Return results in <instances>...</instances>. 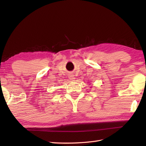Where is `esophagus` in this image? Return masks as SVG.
<instances>
[{"label":"esophagus","instance_id":"esophagus-1","mask_svg":"<svg viewBox=\"0 0 146 146\" xmlns=\"http://www.w3.org/2000/svg\"><path fill=\"white\" fill-rule=\"evenodd\" d=\"M68 78H69V79L71 80H74L75 79V76H74L73 74H71V73L69 74V75H68Z\"/></svg>","mask_w":146,"mask_h":146}]
</instances>
